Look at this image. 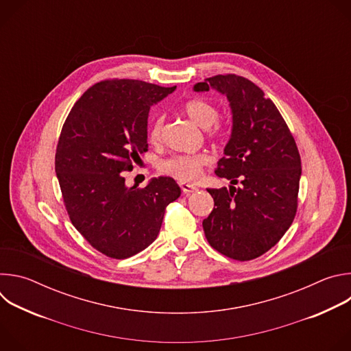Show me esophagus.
I'll return each instance as SVG.
<instances>
[{"label": "esophagus", "instance_id": "34e87169", "mask_svg": "<svg viewBox=\"0 0 351 351\" xmlns=\"http://www.w3.org/2000/svg\"><path fill=\"white\" fill-rule=\"evenodd\" d=\"M179 186H180V189L183 190V193H184V194H190V193L197 191V187H195V186L189 184V183H186V182H180V183H179Z\"/></svg>", "mask_w": 351, "mask_h": 351}]
</instances>
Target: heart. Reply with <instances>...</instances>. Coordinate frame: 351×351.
I'll list each match as a JSON object with an SVG mask.
<instances>
[{
  "label": "heart",
  "instance_id": "obj_1",
  "mask_svg": "<svg viewBox=\"0 0 351 351\" xmlns=\"http://www.w3.org/2000/svg\"><path fill=\"white\" fill-rule=\"evenodd\" d=\"M183 111L187 118L198 128L204 130L210 129L218 119L219 111L218 108L203 98H193L184 103ZM162 130V118L157 117L152 128L148 132V138L153 144L160 143ZM210 157L207 154H197V156H178L172 157L161 164V171L169 176H173L182 182H195L202 176L203 168L210 164Z\"/></svg>",
  "mask_w": 351,
  "mask_h": 351
}]
</instances>
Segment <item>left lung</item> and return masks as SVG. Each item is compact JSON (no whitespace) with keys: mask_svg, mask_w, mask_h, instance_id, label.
I'll return each mask as SVG.
<instances>
[{"mask_svg":"<svg viewBox=\"0 0 351 351\" xmlns=\"http://www.w3.org/2000/svg\"><path fill=\"white\" fill-rule=\"evenodd\" d=\"M210 88L228 98L232 112L230 136L215 169L230 186L207 190L215 206L203 228L217 252L248 261L267 253L290 228L302 161L286 122L258 86L236 75L193 86L197 93Z\"/></svg>","mask_w":351,"mask_h":351,"instance_id":"obj_1","label":"left lung"}]
</instances>
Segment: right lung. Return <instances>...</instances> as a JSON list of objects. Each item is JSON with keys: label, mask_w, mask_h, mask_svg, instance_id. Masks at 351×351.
Wrapping results in <instances>:
<instances>
[{"label": "right lung", "mask_w": 351, "mask_h": 351, "mask_svg": "<svg viewBox=\"0 0 351 351\" xmlns=\"http://www.w3.org/2000/svg\"><path fill=\"white\" fill-rule=\"evenodd\" d=\"M175 88L129 79L97 83L64 123L56 172L69 218L111 258H129L152 244L167 206L180 197L169 176L153 178L143 189L128 186L123 176L148 152L149 108Z\"/></svg>", "instance_id": "1"}]
</instances>
